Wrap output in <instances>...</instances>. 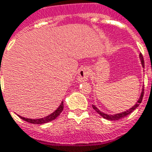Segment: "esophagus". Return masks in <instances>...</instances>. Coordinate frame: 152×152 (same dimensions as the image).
Returning a JSON list of instances; mask_svg holds the SVG:
<instances>
[{
    "instance_id": "34e87169",
    "label": "esophagus",
    "mask_w": 152,
    "mask_h": 152,
    "mask_svg": "<svg viewBox=\"0 0 152 152\" xmlns=\"http://www.w3.org/2000/svg\"><path fill=\"white\" fill-rule=\"evenodd\" d=\"M89 76V69L87 67L81 68L78 74V82H84L88 78Z\"/></svg>"
}]
</instances>
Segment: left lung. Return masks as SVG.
Instances as JSON below:
<instances>
[{
	"instance_id": "obj_1",
	"label": "left lung",
	"mask_w": 152,
	"mask_h": 152,
	"mask_svg": "<svg viewBox=\"0 0 152 152\" xmlns=\"http://www.w3.org/2000/svg\"><path fill=\"white\" fill-rule=\"evenodd\" d=\"M140 59H141V61H142V66L144 67V60H143V56L142 54H140ZM143 95H144V87H143L142 91V93H141V96H140V98L138 99V101H137V102L136 104L133 105L132 108H130L129 110H126V111H124V112L119 113V114H115V115H106L105 113L100 111L96 107L95 105H92V108L95 110L96 111V113H98L100 115H102V117L105 118V119H109V120H118V119L124 118L125 116L129 115V114H131V113L133 112V110L139 105L140 103L142 102L143 98Z\"/></svg>"
}]
</instances>
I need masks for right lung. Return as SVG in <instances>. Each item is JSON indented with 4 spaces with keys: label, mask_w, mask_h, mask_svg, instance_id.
I'll return each instance as SVG.
<instances>
[{
    "label": "right lung",
    "mask_w": 152,
    "mask_h": 152,
    "mask_svg": "<svg viewBox=\"0 0 152 152\" xmlns=\"http://www.w3.org/2000/svg\"><path fill=\"white\" fill-rule=\"evenodd\" d=\"M64 109V105H63V102H61V105L57 108L56 110H55L52 114H50V115L47 116L45 118H42V119H27V118H24V117H22V116H19V118H21L23 120H25L26 122L31 123V124H46V123L50 122V121H52L55 119H56L58 116L60 115V114L62 112Z\"/></svg>",
    "instance_id": "add662e5"
}]
</instances>
